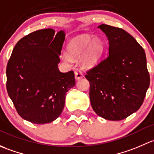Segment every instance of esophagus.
<instances>
[{"instance_id": "1", "label": "esophagus", "mask_w": 154, "mask_h": 154, "mask_svg": "<svg viewBox=\"0 0 154 154\" xmlns=\"http://www.w3.org/2000/svg\"><path fill=\"white\" fill-rule=\"evenodd\" d=\"M84 77L83 74H82V72H81L80 70H75V78L76 80H79V79H82V78Z\"/></svg>"}]
</instances>
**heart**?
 Returning <instances> with one entry per match:
<instances>
[{"label": "heart", "instance_id": "heart-1", "mask_svg": "<svg viewBox=\"0 0 154 154\" xmlns=\"http://www.w3.org/2000/svg\"><path fill=\"white\" fill-rule=\"evenodd\" d=\"M69 54H64V58L71 62L72 58H80L85 67H91L99 61L104 50V44L99 38H93L88 34L76 36L67 45Z\"/></svg>", "mask_w": 154, "mask_h": 154}]
</instances>
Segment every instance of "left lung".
Wrapping results in <instances>:
<instances>
[{"instance_id":"left-lung-1","label":"left lung","mask_w":154,"mask_h":154,"mask_svg":"<svg viewBox=\"0 0 154 154\" xmlns=\"http://www.w3.org/2000/svg\"><path fill=\"white\" fill-rule=\"evenodd\" d=\"M109 42L108 55L87 72L93 110L102 118L119 121L137 111L150 85L144 49L120 28L98 26Z\"/></svg>"}]
</instances>
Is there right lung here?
I'll return each instance as SVG.
<instances>
[{
    "instance_id": "right-lung-1",
    "label": "right lung",
    "mask_w": 154,
    "mask_h": 154,
    "mask_svg": "<svg viewBox=\"0 0 154 154\" xmlns=\"http://www.w3.org/2000/svg\"><path fill=\"white\" fill-rule=\"evenodd\" d=\"M65 33L37 30L17 43L6 66V90L17 112L33 124L56 119L66 93L75 85L72 71L58 69Z\"/></svg>"
}]
</instances>
